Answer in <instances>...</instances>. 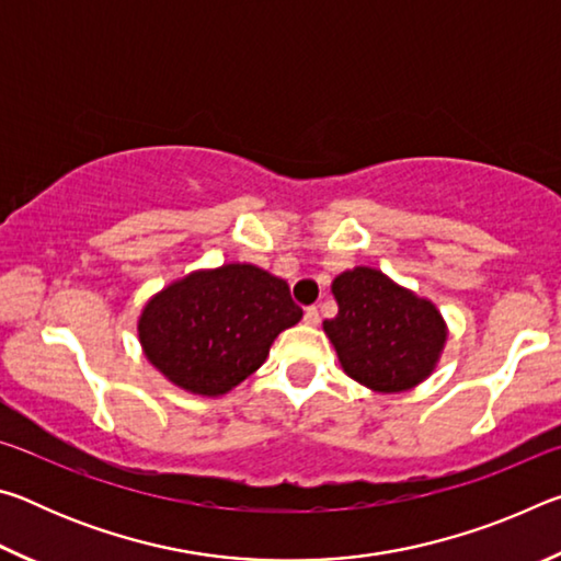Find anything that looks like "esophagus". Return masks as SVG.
Returning <instances> with one entry per match:
<instances>
[{
  "mask_svg": "<svg viewBox=\"0 0 561 561\" xmlns=\"http://www.w3.org/2000/svg\"><path fill=\"white\" fill-rule=\"evenodd\" d=\"M319 309L317 307H307V309H304V321H307V324L309 327H317L319 324Z\"/></svg>",
  "mask_w": 561,
  "mask_h": 561,
  "instance_id": "obj_1",
  "label": "esophagus"
}]
</instances>
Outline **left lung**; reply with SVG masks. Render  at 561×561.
Masks as SVG:
<instances>
[{
  "label": "left lung",
  "instance_id": "obj_1",
  "mask_svg": "<svg viewBox=\"0 0 561 561\" xmlns=\"http://www.w3.org/2000/svg\"><path fill=\"white\" fill-rule=\"evenodd\" d=\"M331 289L339 314L324 321V331L354 381L396 393L433 371L445 344V324L431 301L368 267L339 274Z\"/></svg>",
  "mask_w": 561,
  "mask_h": 561
}]
</instances>
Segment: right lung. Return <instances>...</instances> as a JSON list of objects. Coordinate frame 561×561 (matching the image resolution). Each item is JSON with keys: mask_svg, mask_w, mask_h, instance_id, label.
Masks as SVG:
<instances>
[{"mask_svg": "<svg viewBox=\"0 0 561 561\" xmlns=\"http://www.w3.org/2000/svg\"><path fill=\"white\" fill-rule=\"evenodd\" d=\"M299 319L287 282L252 264H227L150 299L138 336L150 364L175 386L220 396L257 371L279 331Z\"/></svg>", "mask_w": 561, "mask_h": 561, "instance_id": "add662e5", "label": "right lung"}]
</instances>
